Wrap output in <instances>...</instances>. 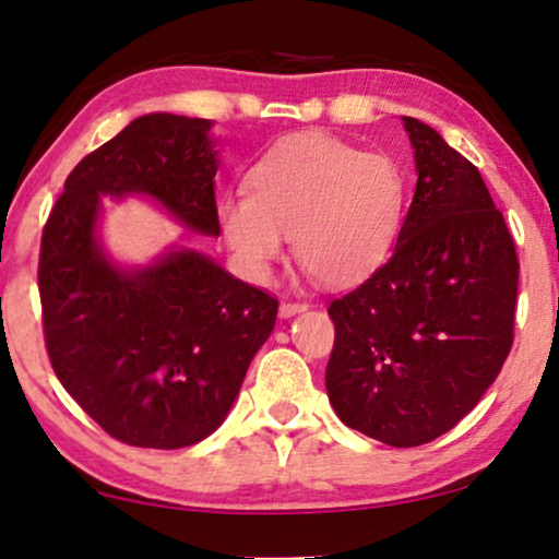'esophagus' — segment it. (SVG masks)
<instances>
[{
	"label": "esophagus",
	"instance_id": "34e87169",
	"mask_svg": "<svg viewBox=\"0 0 559 559\" xmlns=\"http://www.w3.org/2000/svg\"><path fill=\"white\" fill-rule=\"evenodd\" d=\"M302 310H308V305H305V302L285 300V302L280 305V316L282 318H293V316H297V312H302Z\"/></svg>",
	"mask_w": 559,
	"mask_h": 559
}]
</instances>
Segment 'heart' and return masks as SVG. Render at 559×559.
Wrapping results in <instances>:
<instances>
[{"instance_id":"1","label":"heart","mask_w":559,"mask_h":559,"mask_svg":"<svg viewBox=\"0 0 559 559\" xmlns=\"http://www.w3.org/2000/svg\"><path fill=\"white\" fill-rule=\"evenodd\" d=\"M249 193L216 203L236 262L264 280L293 234L297 264L325 287H348L392 257L407 213V175L384 152L320 132L272 144L251 165Z\"/></svg>"}]
</instances>
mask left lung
<instances>
[{
  "label": "left lung",
  "mask_w": 559,
  "mask_h": 559,
  "mask_svg": "<svg viewBox=\"0 0 559 559\" xmlns=\"http://www.w3.org/2000/svg\"><path fill=\"white\" fill-rule=\"evenodd\" d=\"M417 188L389 262L328 308L325 389L350 430L394 448L461 423L514 343L519 259L478 167L402 117Z\"/></svg>",
  "instance_id": "8db88e82"
}]
</instances>
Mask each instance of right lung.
<instances>
[{
  "label": "right lung",
  "mask_w": 559,
  "mask_h": 559,
  "mask_svg": "<svg viewBox=\"0 0 559 559\" xmlns=\"http://www.w3.org/2000/svg\"><path fill=\"white\" fill-rule=\"evenodd\" d=\"M213 121L144 114L68 175L40 243L45 346L66 392L111 438L178 450L216 432L277 300L211 257L167 247L127 266L102 241V195H142L186 226L218 236Z\"/></svg>",
  "instance_id": "right-lung-1"
}]
</instances>
